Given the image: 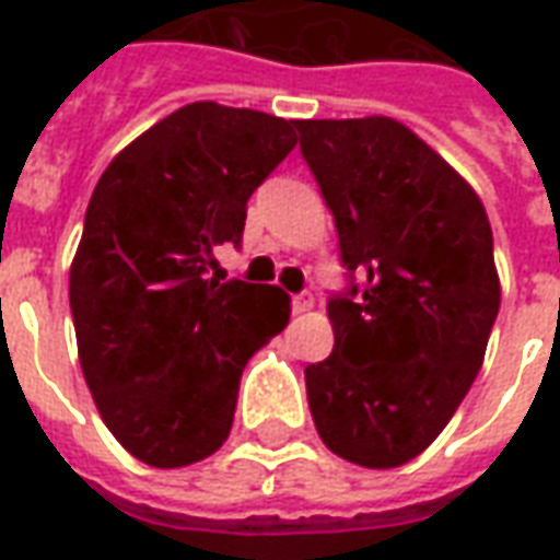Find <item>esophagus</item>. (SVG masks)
I'll return each mask as SVG.
<instances>
[{
	"mask_svg": "<svg viewBox=\"0 0 560 560\" xmlns=\"http://www.w3.org/2000/svg\"><path fill=\"white\" fill-rule=\"evenodd\" d=\"M291 305H293V312L300 315V312H308V308L315 305V296H312V293H308V291L296 293V296H293V300H291Z\"/></svg>",
	"mask_w": 560,
	"mask_h": 560,
	"instance_id": "34e87169",
	"label": "esophagus"
}]
</instances>
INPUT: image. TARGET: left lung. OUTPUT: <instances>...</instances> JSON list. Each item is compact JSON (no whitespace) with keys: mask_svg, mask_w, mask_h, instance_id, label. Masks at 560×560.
I'll return each mask as SVG.
<instances>
[{"mask_svg":"<svg viewBox=\"0 0 560 560\" xmlns=\"http://www.w3.org/2000/svg\"><path fill=\"white\" fill-rule=\"evenodd\" d=\"M296 131L348 269L327 303L336 348L305 365L308 408L336 456L399 468L480 372L501 305L492 228L474 188L389 116L303 119Z\"/></svg>","mask_w":560,"mask_h":560,"instance_id":"8db88e82","label":"left lung"}]
</instances>
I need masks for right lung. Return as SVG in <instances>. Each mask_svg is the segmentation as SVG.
<instances>
[{
    "mask_svg": "<svg viewBox=\"0 0 560 560\" xmlns=\"http://www.w3.org/2000/svg\"><path fill=\"white\" fill-rule=\"evenodd\" d=\"M296 122L195 102L116 155L92 191L71 264L83 377L119 444L152 468L212 456L231 434L240 377L279 336L291 300L224 279L248 197L296 147Z\"/></svg>",
    "mask_w": 560,
    "mask_h": 560,
    "instance_id": "1",
    "label": "right lung"
}]
</instances>
